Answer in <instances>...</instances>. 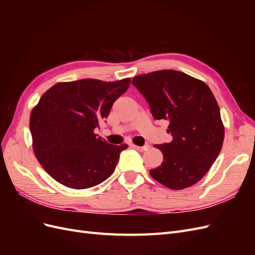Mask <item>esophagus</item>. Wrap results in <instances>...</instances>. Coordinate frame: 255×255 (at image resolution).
Here are the masks:
<instances>
[{"mask_svg":"<svg viewBox=\"0 0 255 255\" xmlns=\"http://www.w3.org/2000/svg\"><path fill=\"white\" fill-rule=\"evenodd\" d=\"M132 148L136 149L137 151H139V152H143L144 150H146V149L149 148V144H145V145H143V146H140V145H136V144H132Z\"/></svg>","mask_w":255,"mask_h":255,"instance_id":"34e87169","label":"esophagus"}]
</instances>
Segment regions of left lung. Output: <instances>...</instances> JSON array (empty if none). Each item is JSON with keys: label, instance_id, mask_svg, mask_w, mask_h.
<instances>
[{"label": "left lung", "instance_id": "obj_1", "mask_svg": "<svg viewBox=\"0 0 255 255\" xmlns=\"http://www.w3.org/2000/svg\"><path fill=\"white\" fill-rule=\"evenodd\" d=\"M132 84L151 107L154 119L168 120L172 141L155 144L164 160L150 174L170 189L198 183L218 157L225 139L220 110L212 90L176 70L137 75Z\"/></svg>", "mask_w": 255, "mask_h": 255}]
</instances>
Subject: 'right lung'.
<instances>
[{
    "mask_svg": "<svg viewBox=\"0 0 255 255\" xmlns=\"http://www.w3.org/2000/svg\"><path fill=\"white\" fill-rule=\"evenodd\" d=\"M130 79L60 82L41 96L30 113L29 129L37 160L54 180L74 189L102 183L115 171L128 144H110L95 134Z\"/></svg>",
    "mask_w": 255,
    "mask_h": 255,
    "instance_id": "1",
    "label": "right lung"
}]
</instances>
